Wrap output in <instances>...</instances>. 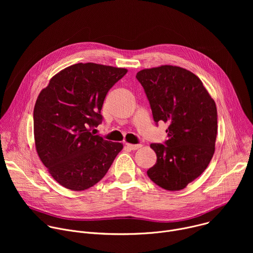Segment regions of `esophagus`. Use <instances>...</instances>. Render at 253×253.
<instances>
[{
	"mask_svg": "<svg viewBox=\"0 0 253 253\" xmlns=\"http://www.w3.org/2000/svg\"><path fill=\"white\" fill-rule=\"evenodd\" d=\"M126 146H127L130 150H137V149H139L142 145H141V144H129V143H126Z\"/></svg>",
	"mask_w": 253,
	"mask_h": 253,
	"instance_id": "34e87169",
	"label": "esophagus"
}]
</instances>
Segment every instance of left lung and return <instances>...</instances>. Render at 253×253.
Wrapping results in <instances>:
<instances>
[{
  "instance_id": "1",
  "label": "left lung",
  "mask_w": 253,
  "mask_h": 253,
  "mask_svg": "<svg viewBox=\"0 0 253 253\" xmlns=\"http://www.w3.org/2000/svg\"><path fill=\"white\" fill-rule=\"evenodd\" d=\"M149 101L153 119L169 124L164 144L147 175L158 186L181 190L207 168L215 150L217 109L201 80L177 66L144 69L136 75Z\"/></svg>"
}]
</instances>
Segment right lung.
<instances>
[{
    "label": "right lung",
    "instance_id": "add662e5",
    "mask_svg": "<svg viewBox=\"0 0 253 253\" xmlns=\"http://www.w3.org/2000/svg\"><path fill=\"white\" fill-rule=\"evenodd\" d=\"M127 70L78 63L56 74L34 108L36 149L56 181L74 191L98 183L109 170L121 143L107 141L90 129L103 121L105 97Z\"/></svg>",
    "mask_w": 253,
    "mask_h": 253
}]
</instances>
